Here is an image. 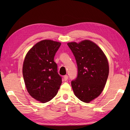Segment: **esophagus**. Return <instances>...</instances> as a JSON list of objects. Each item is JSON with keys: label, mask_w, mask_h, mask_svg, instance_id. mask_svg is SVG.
Listing matches in <instances>:
<instances>
[{"label": "esophagus", "mask_w": 130, "mask_h": 130, "mask_svg": "<svg viewBox=\"0 0 130 130\" xmlns=\"http://www.w3.org/2000/svg\"><path fill=\"white\" fill-rule=\"evenodd\" d=\"M68 79V76L67 75H65L64 76H63V80L64 81H67Z\"/></svg>", "instance_id": "esophagus-1"}]
</instances>
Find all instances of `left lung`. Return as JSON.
Wrapping results in <instances>:
<instances>
[{
	"instance_id": "obj_1",
	"label": "left lung",
	"mask_w": 130,
	"mask_h": 130,
	"mask_svg": "<svg viewBox=\"0 0 130 130\" xmlns=\"http://www.w3.org/2000/svg\"><path fill=\"white\" fill-rule=\"evenodd\" d=\"M75 56L78 75L71 82L74 93L81 101L89 103L101 94L109 74V65L102 50L92 41L69 42Z\"/></svg>"
}]
</instances>
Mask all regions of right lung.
I'll use <instances>...</instances> for the list:
<instances>
[{"instance_id": "1", "label": "right lung", "mask_w": 130, "mask_h": 130, "mask_svg": "<svg viewBox=\"0 0 130 130\" xmlns=\"http://www.w3.org/2000/svg\"><path fill=\"white\" fill-rule=\"evenodd\" d=\"M61 43L45 40L37 43L27 54L23 65V76L29 95L46 103L57 94L62 83L54 57Z\"/></svg>"}]
</instances>
